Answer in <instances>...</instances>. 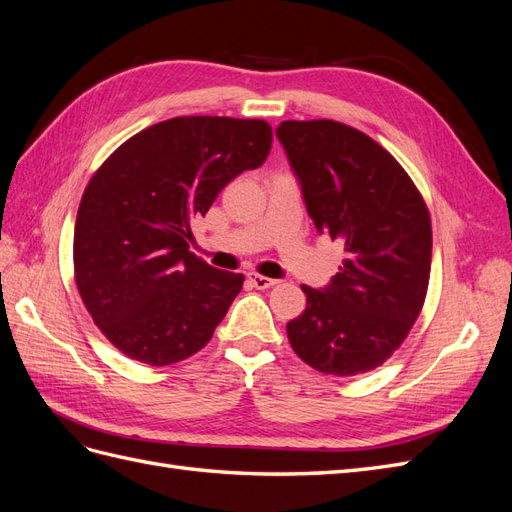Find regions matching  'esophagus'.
<instances>
[{
	"instance_id": "obj_1",
	"label": "esophagus",
	"mask_w": 512,
	"mask_h": 512,
	"mask_svg": "<svg viewBox=\"0 0 512 512\" xmlns=\"http://www.w3.org/2000/svg\"><path fill=\"white\" fill-rule=\"evenodd\" d=\"M247 280H250V284L258 290H265V288H271L277 284V280H273V277H265V275H258V273H250L247 275Z\"/></svg>"
}]
</instances>
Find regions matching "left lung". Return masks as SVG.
<instances>
[{
  "mask_svg": "<svg viewBox=\"0 0 512 512\" xmlns=\"http://www.w3.org/2000/svg\"><path fill=\"white\" fill-rule=\"evenodd\" d=\"M320 235L344 245L329 286H303L286 324L292 350L322 374L376 369L408 337L425 303L431 220L421 192L374 138L331 119L275 130Z\"/></svg>",
  "mask_w": 512,
  "mask_h": 512,
  "instance_id": "1",
  "label": "left lung"
}]
</instances>
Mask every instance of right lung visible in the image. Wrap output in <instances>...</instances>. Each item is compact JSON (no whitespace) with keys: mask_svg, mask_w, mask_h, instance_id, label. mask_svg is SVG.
I'll return each mask as SVG.
<instances>
[{"mask_svg":"<svg viewBox=\"0 0 512 512\" xmlns=\"http://www.w3.org/2000/svg\"><path fill=\"white\" fill-rule=\"evenodd\" d=\"M262 119L175 117L128 138L96 170L74 226V277L117 350L153 367L207 346L241 273L190 252L192 220L271 149Z\"/></svg>","mask_w":512,"mask_h":512,"instance_id":"obj_1","label":"right lung"}]
</instances>
